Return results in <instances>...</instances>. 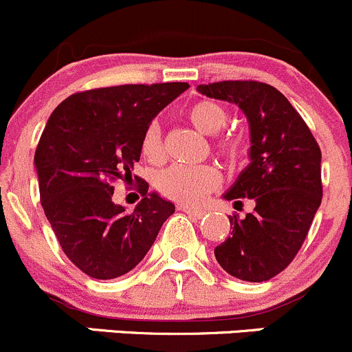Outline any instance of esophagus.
I'll use <instances>...</instances> for the list:
<instances>
[{
  "label": "esophagus",
  "instance_id": "1",
  "mask_svg": "<svg viewBox=\"0 0 352 352\" xmlns=\"http://www.w3.org/2000/svg\"><path fill=\"white\" fill-rule=\"evenodd\" d=\"M179 210L181 212H184V213H188V215L190 217H193V219H201L203 215H205V212H203V210H198V208H190V206H179Z\"/></svg>",
  "mask_w": 352,
  "mask_h": 352
}]
</instances>
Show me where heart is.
I'll list each match as a JSON object with an SVG mask.
<instances>
[{
    "label": "heart",
    "instance_id": "1",
    "mask_svg": "<svg viewBox=\"0 0 352 352\" xmlns=\"http://www.w3.org/2000/svg\"><path fill=\"white\" fill-rule=\"evenodd\" d=\"M188 118L198 130L206 135H215L226 126L227 111L219 103L210 100L198 101L188 108ZM220 154L229 161H237L242 157V140L237 137H222L217 144ZM142 154L152 162L162 157V140L161 129L155 122L147 125L142 135ZM220 176L213 166H171L159 173L155 177V188L162 197L169 200L193 205L200 201L206 193L215 190Z\"/></svg>",
    "mask_w": 352,
    "mask_h": 352
}]
</instances>
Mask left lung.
<instances>
[{"label": "left lung", "instance_id": "1", "mask_svg": "<svg viewBox=\"0 0 352 352\" xmlns=\"http://www.w3.org/2000/svg\"><path fill=\"white\" fill-rule=\"evenodd\" d=\"M197 89L237 104L251 132V162L223 198L234 206L249 198L256 206L244 219L229 217L232 232L215 257L234 278L267 281L292 263L320 206V147L283 93L266 82L220 81Z\"/></svg>", "mask_w": 352, "mask_h": 352}]
</instances>
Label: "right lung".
I'll return each mask as SVG.
<instances>
[{"mask_svg": "<svg viewBox=\"0 0 352 352\" xmlns=\"http://www.w3.org/2000/svg\"><path fill=\"white\" fill-rule=\"evenodd\" d=\"M188 88L159 82L89 89L50 115L34 159L42 208L64 254L88 276L113 280L132 271L175 213L139 176L144 198L132 213L111 197L115 181L132 179L147 125Z\"/></svg>", "mask_w": 352, "mask_h": 352, "instance_id": "obj_1", "label": "right lung"}]
</instances>
